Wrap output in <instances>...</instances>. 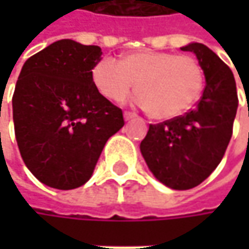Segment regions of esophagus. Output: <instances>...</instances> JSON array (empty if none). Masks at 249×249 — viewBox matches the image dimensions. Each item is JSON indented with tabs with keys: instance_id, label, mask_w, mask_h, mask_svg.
<instances>
[{
	"instance_id": "34e87169",
	"label": "esophagus",
	"mask_w": 249,
	"mask_h": 249,
	"mask_svg": "<svg viewBox=\"0 0 249 249\" xmlns=\"http://www.w3.org/2000/svg\"><path fill=\"white\" fill-rule=\"evenodd\" d=\"M135 117H137L135 112H131V111H125L124 112L125 121H129V120H132V118H135Z\"/></svg>"
}]
</instances>
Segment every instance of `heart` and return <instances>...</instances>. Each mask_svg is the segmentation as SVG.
<instances>
[{
  "label": "heart",
  "instance_id": "obj_1",
  "mask_svg": "<svg viewBox=\"0 0 249 249\" xmlns=\"http://www.w3.org/2000/svg\"><path fill=\"white\" fill-rule=\"evenodd\" d=\"M96 89L107 99L121 102L134 88L137 101L156 120H172L193 107L199 99L205 75L200 63L187 54L138 50L121 62L101 59L92 71Z\"/></svg>",
  "mask_w": 249,
  "mask_h": 249
}]
</instances>
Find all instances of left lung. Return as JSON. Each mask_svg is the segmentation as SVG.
<instances>
[{
  "label": "left lung",
  "instance_id": "left-lung-1",
  "mask_svg": "<svg viewBox=\"0 0 249 249\" xmlns=\"http://www.w3.org/2000/svg\"><path fill=\"white\" fill-rule=\"evenodd\" d=\"M196 54L206 79L195 109L160 124H150L141 154L157 180L187 190L200 184L224 159L232 137L238 93L232 71L202 43L181 47Z\"/></svg>",
  "mask_w": 249,
  "mask_h": 249
}]
</instances>
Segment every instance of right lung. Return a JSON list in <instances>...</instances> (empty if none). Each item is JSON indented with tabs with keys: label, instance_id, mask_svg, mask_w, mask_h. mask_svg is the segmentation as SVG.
<instances>
[{
	"label": "right lung",
	"instance_id": "obj_1",
	"mask_svg": "<svg viewBox=\"0 0 249 249\" xmlns=\"http://www.w3.org/2000/svg\"><path fill=\"white\" fill-rule=\"evenodd\" d=\"M99 46L59 40L24 63L13 95L14 132L28 170L46 186L71 190L93 173L105 142L124 126L123 109L99 93Z\"/></svg>",
	"mask_w": 249,
	"mask_h": 249
}]
</instances>
